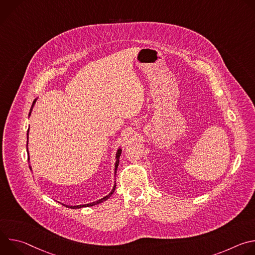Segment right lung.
<instances>
[{
    "label": "right lung",
    "mask_w": 255,
    "mask_h": 255,
    "mask_svg": "<svg viewBox=\"0 0 255 255\" xmlns=\"http://www.w3.org/2000/svg\"><path fill=\"white\" fill-rule=\"evenodd\" d=\"M36 100H37V99H35L34 102H33V104H32V107H31L30 112H29V116L31 115L32 109H33V107H34V104H35ZM28 139H29V128H28V132H27V146H28ZM121 151H122V149L119 148V149L117 150V153H116V163H115V171H114V174H115V175H116V173H117V168H118V165H119V158H120V155H121ZM27 152H28V148H27ZM29 159H30V158H29V152H28V161H29ZM29 167H30V169H32L30 165H29ZM115 189H116V185H114V187H113V189H112V191H111L110 194L107 195L106 197H104V198H102V199H100V200H98V201H96V202H93V203H89V204H85V205H78V206H67V205H64V204H62V205L65 206V207H67V208H70V209H80V208H84V207H92V206L98 205V204L103 203L104 201L108 200L109 198H110V197L113 195Z\"/></svg>",
    "instance_id": "1"
}]
</instances>
